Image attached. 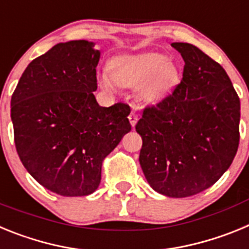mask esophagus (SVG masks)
<instances>
[{
	"mask_svg": "<svg viewBox=\"0 0 249 249\" xmlns=\"http://www.w3.org/2000/svg\"><path fill=\"white\" fill-rule=\"evenodd\" d=\"M128 118H129V122H131V126L135 127L136 123H137V121H138V114L136 113V112L132 111L131 113H129Z\"/></svg>",
	"mask_w": 249,
	"mask_h": 249,
	"instance_id": "obj_1",
	"label": "esophagus"
}]
</instances>
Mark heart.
Masks as SVG:
<instances>
[{"mask_svg": "<svg viewBox=\"0 0 249 249\" xmlns=\"http://www.w3.org/2000/svg\"><path fill=\"white\" fill-rule=\"evenodd\" d=\"M108 71L100 72L97 76L103 89L113 91L117 85H140L141 100L148 103L162 100L177 82L176 68L164 54L158 52L116 56L108 62Z\"/></svg>", "mask_w": 249, "mask_h": 249, "instance_id": "obj_1", "label": "heart"}]
</instances>
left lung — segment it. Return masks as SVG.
<instances>
[{
	"label": "left lung",
	"instance_id": "left-lung-1",
	"mask_svg": "<svg viewBox=\"0 0 249 249\" xmlns=\"http://www.w3.org/2000/svg\"><path fill=\"white\" fill-rule=\"evenodd\" d=\"M172 47L184 61L183 78L172 94L144 108L136 131L149 186L183 198L207 190L230 168L238 149L241 103L219 63L191 43Z\"/></svg>",
	"mask_w": 249,
	"mask_h": 249
}]
</instances>
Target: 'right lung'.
I'll use <instances>...</instances> for the list:
<instances>
[{"label": "right lung", "mask_w": 249, "mask_h": 249, "mask_svg": "<svg viewBox=\"0 0 249 249\" xmlns=\"http://www.w3.org/2000/svg\"><path fill=\"white\" fill-rule=\"evenodd\" d=\"M100 57L86 39L57 43L27 66L11 98L19 160L59 196L97 190L103 160L131 131L128 105L101 107L94 97Z\"/></svg>", "instance_id": "add662e5"}]
</instances>
